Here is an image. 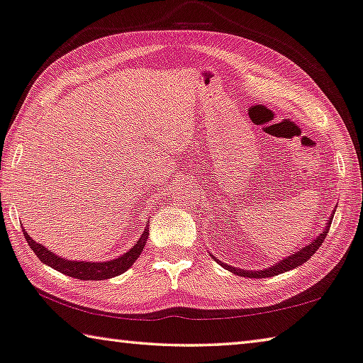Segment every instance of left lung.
Returning <instances> with one entry per match:
<instances>
[{"label": "left lung", "instance_id": "left-lung-1", "mask_svg": "<svg viewBox=\"0 0 363 363\" xmlns=\"http://www.w3.org/2000/svg\"><path fill=\"white\" fill-rule=\"evenodd\" d=\"M335 214V211H333ZM333 214H331L330 218V223L325 227L323 232L320 235L317 237V240L311 242L307 247H304L303 250L296 251V253L285 257V259H281L279 264H275V266L269 267V269H262V270H255V272H251V270H243V269H235V267H230L227 266V264L220 262V266L225 267L227 270H230V272L237 274V275H243V277H250V279H266V277H275V275H279L281 272H286V270H291L294 267L301 266V264H304L309 257L315 253V251L320 248V245L325 242V238L328 235V230H330V225H331V220H333ZM216 259V257H214Z\"/></svg>", "mask_w": 363, "mask_h": 363}]
</instances>
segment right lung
<instances>
[{
    "mask_svg": "<svg viewBox=\"0 0 363 363\" xmlns=\"http://www.w3.org/2000/svg\"><path fill=\"white\" fill-rule=\"evenodd\" d=\"M23 237L28 242V247L33 250V253L40 257L41 262H45L46 266L52 267L62 272L69 277H75L79 280H106V279H112L116 277L125 272L126 269H130L134 261L138 259L139 255L143 253V250L145 247L147 237H149V229H145L143 237L139 238L136 245L128 251V253L121 255L116 259L107 261V262H86V261H67L59 257L56 255H52L51 251L46 250L43 245L36 243L32 237H28V233L23 230Z\"/></svg>",
    "mask_w": 363,
    "mask_h": 363,
    "instance_id": "obj_1",
    "label": "right lung"
}]
</instances>
